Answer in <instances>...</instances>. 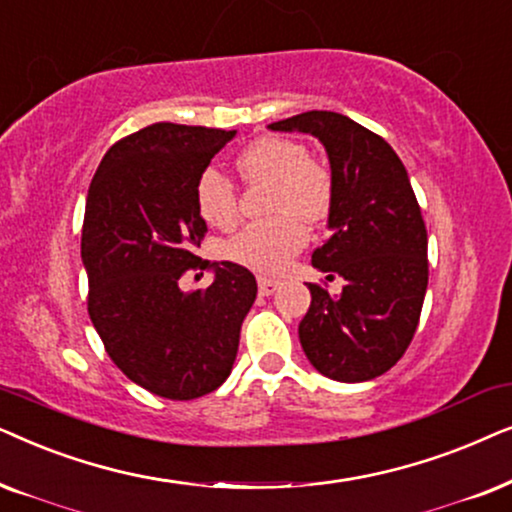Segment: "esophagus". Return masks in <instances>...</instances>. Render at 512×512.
I'll use <instances>...</instances> for the list:
<instances>
[{
  "label": "esophagus",
  "instance_id": "34e87169",
  "mask_svg": "<svg viewBox=\"0 0 512 512\" xmlns=\"http://www.w3.org/2000/svg\"><path fill=\"white\" fill-rule=\"evenodd\" d=\"M257 288H260V295H274V292L278 290V283L276 281H271V278H260V281H257Z\"/></svg>",
  "mask_w": 512,
  "mask_h": 512
}]
</instances>
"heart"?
I'll return each mask as SVG.
<instances>
[{
	"instance_id": "b5f03b06",
	"label": "heart",
	"mask_w": 512,
	"mask_h": 512,
	"mask_svg": "<svg viewBox=\"0 0 512 512\" xmlns=\"http://www.w3.org/2000/svg\"><path fill=\"white\" fill-rule=\"evenodd\" d=\"M245 182H271L269 220L250 222L227 243V257L257 274H281L304 248L306 227L325 220L335 199V180L325 163L311 159L302 142L260 138L236 159ZM196 208L217 229H229L238 217L234 182L217 168H206L196 180Z\"/></svg>"
}]
</instances>
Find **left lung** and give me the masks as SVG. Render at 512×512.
<instances>
[{"label": "left lung", "mask_w": 512, "mask_h": 512, "mask_svg": "<svg viewBox=\"0 0 512 512\" xmlns=\"http://www.w3.org/2000/svg\"><path fill=\"white\" fill-rule=\"evenodd\" d=\"M271 131L311 133L330 156V236L313 267L344 288L309 283L299 323L306 358L325 377L367 381L398 363L417 332L428 285V234L403 161L381 135L337 112H302Z\"/></svg>", "instance_id": "8db88e82"}]
</instances>
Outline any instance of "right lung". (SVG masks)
Wrapping results in <instances>:
<instances>
[{"label": "right lung", "instance_id": "1", "mask_svg": "<svg viewBox=\"0 0 512 512\" xmlns=\"http://www.w3.org/2000/svg\"><path fill=\"white\" fill-rule=\"evenodd\" d=\"M234 135L170 121L140 128L107 149L88 187L81 227L88 316L112 363L168 400L222 386L257 297L255 276L241 264L196 255L208 231L196 180ZM210 266L216 281L206 291L179 288L187 273Z\"/></svg>", "mask_w": 512, "mask_h": 512}]
</instances>
